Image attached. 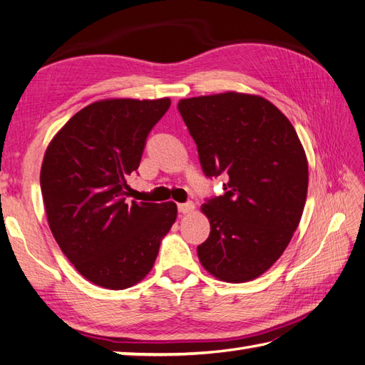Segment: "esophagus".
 I'll use <instances>...</instances> for the list:
<instances>
[{
  "label": "esophagus",
  "instance_id": "esophagus-1",
  "mask_svg": "<svg viewBox=\"0 0 365 365\" xmlns=\"http://www.w3.org/2000/svg\"><path fill=\"white\" fill-rule=\"evenodd\" d=\"M193 207H195V205H193L192 202H185V203L178 205V211H180L181 214H189L193 211Z\"/></svg>",
  "mask_w": 365,
  "mask_h": 365
}]
</instances>
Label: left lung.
Masks as SVG:
<instances>
[{"label": "left lung", "instance_id": "left-lung-1", "mask_svg": "<svg viewBox=\"0 0 365 365\" xmlns=\"http://www.w3.org/2000/svg\"><path fill=\"white\" fill-rule=\"evenodd\" d=\"M178 110L205 176H227L224 195L202 206L211 233L197 247L200 262L220 280L257 279L284 254L306 205L309 167L297 133L259 96H200Z\"/></svg>", "mask_w": 365, "mask_h": 365}]
</instances>
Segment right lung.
<instances>
[{"instance_id": "obj_1", "label": "right lung", "mask_w": 365, "mask_h": 365, "mask_svg": "<svg viewBox=\"0 0 365 365\" xmlns=\"http://www.w3.org/2000/svg\"><path fill=\"white\" fill-rule=\"evenodd\" d=\"M170 99H108L80 110L43 155L41 190L48 225L76 269L110 289L138 284L155 262L176 205L125 203L146 138Z\"/></svg>"}]
</instances>
